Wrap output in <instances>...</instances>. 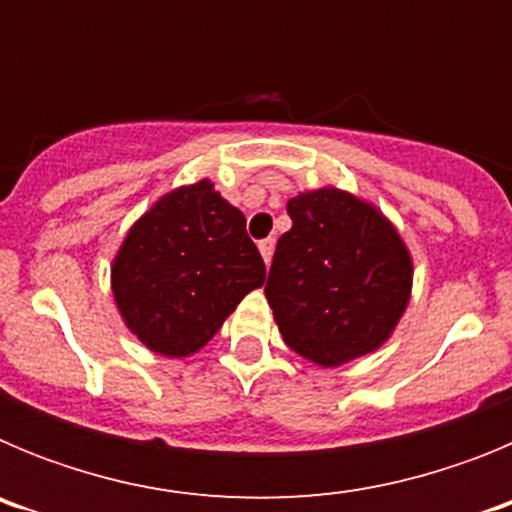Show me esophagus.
Wrapping results in <instances>:
<instances>
[{
    "instance_id": "1",
    "label": "esophagus",
    "mask_w": 512,
    "mask_h": 512,
    "mask_svg": "<svg viewBox=\"0 0 512 512\" xmlns=\"http://www.w3.org/2000/svg\"><path fill=\"white\" fill-rule=\"evenodd\" d=\"M259 251H261V256H264L266 264H269L271 256H274V238H264V241L259 243Z\"/></svg>"
}]
</instances>
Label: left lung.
Instances as JSON below:
<instances>
[{"label": "left lung", "mask_w": 512, "mask_h": 512, "mask_svg": "<svg viewBox=\"0 0 512 512\" xmlns=\"http://www.w3.org/2000/svg\"><path fill=\"white\" fill-rule=\"evenodd\" d=\"M269 300L284 343L320 366H341L387 341L408 305L413 264L400 235L372 205L338 189L287 202Z\"/></svg>", "instance_id": "8db88e82"}]
</instances>
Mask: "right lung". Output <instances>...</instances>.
Listing matches in <instances>:
<instances>
[{"label":"right lung","mask_w":512,"mask_h":512,"mask_svg":"<svg viewBox=\"0 0 512 512\" xmlns=\"http://www.w3.org/2000/svg\"><path fill=\"white\" fill-rule=\"evenodd\" d=\"M266 266L241 210L210 182L176 189L128 233L112 266L122 318L151 351L189 356L215 336Z\"/></svg>","instance_id":"obj_1"}]
</instances>
